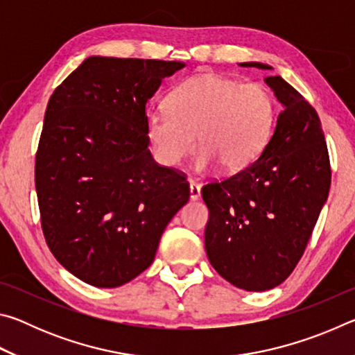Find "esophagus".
I'll use <instances>...</instances> for the list:
<instances>
[{
	"instance_id": "obj_1",
	"label": "esophagus",
	"mask_w": 355,
	"mask_h": 355,
	"mask_svg": "<svg viewBox=\"0 0 355 355\" xmlns=\"http://www.w3.org/2000/svg\"><path fill=\"white\" fill-rule=\"evenodd\" d=\"M189 197L191 200H197L200 197V186L194 180H189Z\"/></svg>"
}]
</instances>
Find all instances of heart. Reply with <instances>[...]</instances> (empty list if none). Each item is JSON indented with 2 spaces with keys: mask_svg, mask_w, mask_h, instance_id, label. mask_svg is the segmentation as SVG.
Returning <instances> with one entry per match:
<instances>
[{
  "mask_svg": "<svg viewBox=\"0 0 355 355\" xmlns=\"http://www.w3.org/2000/svg\"><path fill=\"white\" fill-rule=\"evenodd\" d=\"M277 101L261 83L218 73H197L167 97V110L147 114V135L159 161L177 166L197 144L196 169L219 163L236 172L249 166L269 141Z\"/></svg>",
  "mask_w": 355,
  "mask_h": 355,
  "instance_id": "1",
  "label": "heart"
}]
</instances>
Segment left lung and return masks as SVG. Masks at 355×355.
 Here are the masks:
<instances>
[{
	"mask_svg": "<svg viewBox=\"0 0 355 355\" xmlns=\"http://www.w3.org/2000/svg\"><path fill=\"white\" fill-rule=\"evenodd\" d=\"M243 67L271 69L260 62ZM268 86L284 105L258 158L202 188L209 218L205 249L232 285L264 291L293 272L330 189V159L318 112L282 76Z\"/></svg>",
	"mask_w": 355,
	"mask_h": 355,
	"instance_id": "1",
	"label": "left lung"
}]
</instances>
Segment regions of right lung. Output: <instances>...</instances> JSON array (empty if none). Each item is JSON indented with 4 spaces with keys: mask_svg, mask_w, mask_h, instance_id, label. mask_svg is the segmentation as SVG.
<instances>
[{
    "mask_svg": "<svg viewBox=\"0 0 355 355\" xmlns=\"http://www.w3.org/2000/svg\"><path fill=\"white\" fill-rule=\"evenodd\" d=\"M182 67L92 56L48 101L35 153L42 232L56 260L89 285L116 288L146 271L189 200L184 173L147 148V101Z\"/></svg>",
    "mask_w": 355,
    "mask_h": 355,
    "instance_id": "obj_1",
    "label": "right lung"
}]
</instances>
